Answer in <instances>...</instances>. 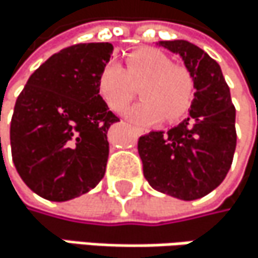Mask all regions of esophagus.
I'll return each instance as SVG.
<instances>
[{"mask_svg": "<svg viewBox=\"0 0 258 258\" xmlns=\"http://www.w3.org/2000/svg\"><path fill=\"white\" fill-rule=\"evenodd\" d=\"M136 130H138V133H139V135H142V133H144V130H141V128H136Z\"/></svg>", "mask_w": 258, "mask_h": 258, "instance_id": "esophagus-1", "label": "esophagus"}]
</instances>
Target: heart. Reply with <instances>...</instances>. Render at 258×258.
I'll list each match as a JSON object with an SVG mask.
<instances>
[{
	"label": "heart",
	"mask_w": 258,
	"mask_h": 258,
	"mask_svg": "<svg viewBox=\"0 0 258 258\" xmlns=\"http://www.w3.org/2000/svg\"><path fill=\"white\" fill-rule=\"evenodd\" d=\"M126 69L119 62H107L98 76V90L107 105L123 110L135 98V85L141 84L142 101L123 114L138 125H150L163 117L173 122L180 119L194 99V79L183 66L173 64L167 53L153 47L132 51L125 59Z\"/></svg>",
	"instance_id": "1"
}]
</instances>
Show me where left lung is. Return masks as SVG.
Here are the masks:
<instances>
[{"label": "left lung", "mask_w": 258, "mask_h": 258, "mask_svg": "<svg viewBox=\"0 0 258 258\" xmlns=\"http://www.w3.org/2000/svg\"><path fill=\"white\" fill-rule=\"evenodd\" d=\"M179 54L194 79L189 114L168 132L139 138L144 176L159 192L196 200L226 177L237 144L235 108L220 66L200 47L183 41H159Z\"/></svg>", "instance_id": "8db88e82"}]
</instances>
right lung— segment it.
Wrapping results in <instances>:
<instances>
[{
    "label": "right lung",
    "instance_id": "add662e5",
    "mask_svg": "<svg viewBox=\"0 0 258 258\" xmlns=\"http://www.w3.org/2000/svg\"><path fill=\"white\" fill-rule=\"evenodd\" d=\"M111 53L110 42L76 44L54 53L16 99L12 159L24 183L47 200L79 197L105 174L107 132L119 117L99 95L98 76Z\"/></svg>",
    "mask_w": 258,
    "mask_h": 258
}]
</instances>
